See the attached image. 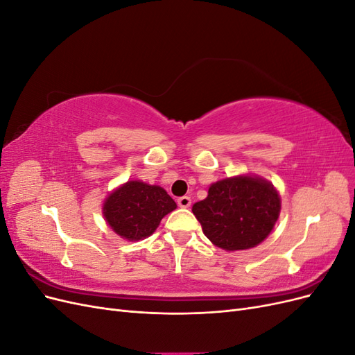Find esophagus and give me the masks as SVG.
Masks as SVG:
<instances>
[{"instance_id":"esophagus-1","label":"esophagus","mask_w":355,"mask_h":355,"mask_svg":"<svg viewBox=\"0 0 355 355\" xmlns=\"http://www.w3.org/2000/svg\"><path fill=\"white\" fill-rule=\"evenodd\" d=\"M178 206L182 207V209H188L191 206V198L188 196L178 198Z\"/></svg>"}]
</instances>
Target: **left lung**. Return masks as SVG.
<instances>
[{
    "instance_id": "left-lung-1",
    "label": "left lung",
    "mask_w": 355,
    "mask_h": 355,
    "mask_svg": "<svg viewBox=\"0 0 355 355\" xmlns=\"http://www.w3.org/2000/svg\"><path fill=\"white\" fill-rule=\"evenodd\" d=\"M280 207V196L270 182L237 176L213 184L207 198L192 206V213L214 245L234 252L262 243L272 231Z\"/></svg>"
}]
</instances>
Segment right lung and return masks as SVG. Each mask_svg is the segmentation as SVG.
I'll use <instances>...</instances> for the list:
<instances>
[{
    "label": "right lung",
    "mask_w": 355,
    "mask_h": 355,
    "mask_svg": "<svg viewBox=\"0 0 355 355\" xmlns=\"http://www.w3.org/2000/svg\"><path fill=\"white\" fill-rule=\"evenodd\" d=\"M176 202L155 185L130 180L114 191L103 204V216L110 227L128 241L149 237Z\"/></svg>",
    "instance_id": "obj_1"
}]
</instances>
